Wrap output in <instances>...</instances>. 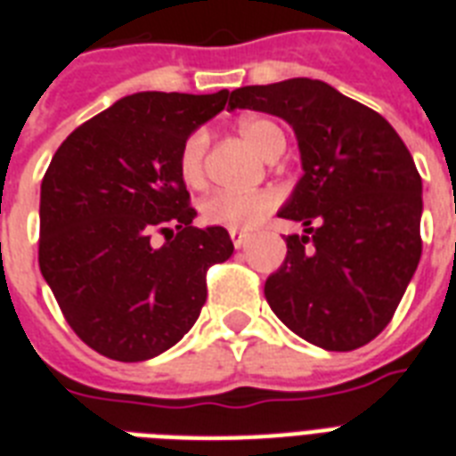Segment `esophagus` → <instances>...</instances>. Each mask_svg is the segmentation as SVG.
Returning a JSON list of instances; mask_svg holds the SVG:
<instances>
[{
    "label": "esophagus",
    "instance_id": "esophagus-1",
    "mask_svg": "<svg viewBox=\"0 0 456 456\" xmlns=\"http://www.w3.org/2000/svg\"><path fill=\"white\" fill-rule=\"evenodd\" d=\"M229 236H232V241H234L236 248H243L250 239L248 234H243V232H239V229H229Z\"/></svg>",
    "mask_w": 456,
    "mask_h": 456
}]
</instances>
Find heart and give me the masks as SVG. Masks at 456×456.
<instances>
[{"instance_id":"obj_1","label":"heart","mask_w":456,"mask_h":456,"mask_svg":"<svg viewBox=\"0 0 456 456\" xmlns=\"http://www.w3.org/2000/svg\"><path fill=\"white\" fill-rule=\"evenodd\" d=\"M241 137L267 160H274L286 149L284 132L267 118H243L239 123ZM210 146V132L196 127L186 134L179 146L177 167L189 186H200L206 182V156ZM279 199L274 191H215L200 200V217L208 224L227 229H253L277 208Z\"/></svg>"}]
</instances>
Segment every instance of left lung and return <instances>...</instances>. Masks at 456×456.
Returning <instances> with one entry per match:
<instances>
[{"instance_id": "1", "label": "left lung", "mask_w": 456, "mask_h": 456, "mask_svg": "<svg viewBox=\"0 0 456 456\" xmlns=\"http://www.w3.org/2000/svg\"><path fill=\"white\" fill-rule=\"evenodd\" d=\"M229 109L284 118L305 175L279 217L303 222L265 281L300 338L346 353L388 326L421 257V175L390 123L322 80L234 89Z\"/></svg>"}]
</instances>
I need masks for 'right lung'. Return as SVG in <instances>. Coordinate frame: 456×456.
<instances>
[{"mask_svg": "<svg viewBox=\"0 0 456 456\" xmlns=\"http://www.w3.org/2000/svg\"><path fill=\"white\" fill-rule=\"evenodd\" d=\"M227 99V89L125 96L70 132L46 167L39 270L70 329L103 357L142 362L175 346L206 303L208 270L234 253L224 227H191L177 167L186 134Z\"/></svg>", "mask_w": 456, "mask_h": 456, "instance_id": "right-lung-1", "label": "right lung"}]
</instances>
